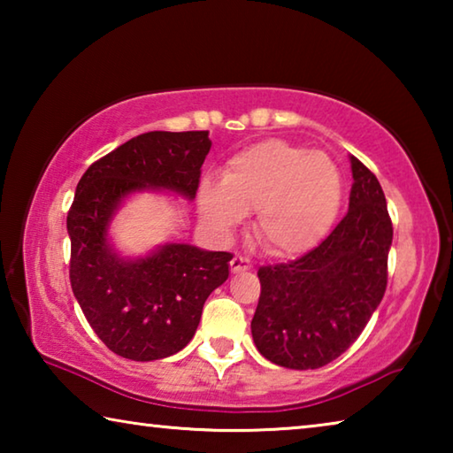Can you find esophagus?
I'll return each instance as SVG.
<instances>
[{"mask_svg": "<svg viewBox=\"0 0 453 453\" xmlns=\"http://www.w3.org/2000/svg\"><path fill=\"white\" fill-rule=\"evenodd\" d=\"M229 267H232L234 273L248 272V270H251V262H250L248 257H243V256H235L232 262H229Z\"/></svg>", "mask_w": 453, "mask_h": 453, "instance_id": "obj_1", "label": "esophagus"}]
</instances>
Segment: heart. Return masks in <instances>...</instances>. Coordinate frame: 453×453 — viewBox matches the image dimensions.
<instances>
[{"mask_svg": "<svg viewBox=\"0 0 453 453\" xmlns=\"http://www.w3.org/2000/svg\"><path fill=\"white\" fill-rule=\"evenodd\" d=\"M342 194V173L326 153L265 140L229 157L219 186L203 183L197 203L218 234H232L254 211L256 240L273 256L294 257L327 235Z\"/></svg>", "mask_w": 453, "mask_h": 453, "instance_id": "obj_1", "label": "heart"}]
</instances>
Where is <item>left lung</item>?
Instances as JSON below:
<instances>
[{"label":"left lung","instance_id":"8db88e82","mask_svg":"<svg viewBox=\"0 0 453 453\" xmlns=\"http://www.w3.org/2000/svg\"><path fill=\"white\" fill-rule=\"evenodd\" d=\"M349 210L318 248L291 264L257 270L262 294L251 319L259 354L289 370L340 357L378 310L388 286L394 227L375 175L349 156Z\"/></svg>","mask_w":453,"mask_h":453}]
</instances>
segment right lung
<instances>
[{
    "label": "right lung",
    "instance_id": "add662e5",
    "mask_svg": "<svg viewBox=\"0 0 453 453\" xmlns=\"http://www.w3.org/2000/svg\"><path fill=\"white\" fill-rule=\"evenodd\" d=\"M210 132H150L88 167L67 213L70 281L83 316L113 354L153 362L191 342L210 294L229 275L232 254L165 243L121 256L110 227L134 194L170 191L194 199Z\"/></svg>",
    "mask_w": 453,
    "mask_h": 453
}]
</instances>
